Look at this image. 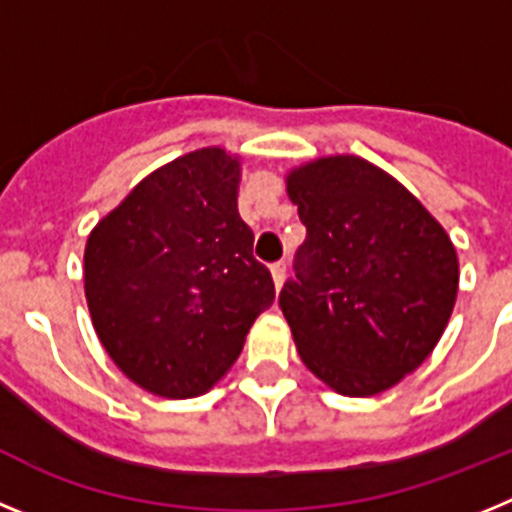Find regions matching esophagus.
I'll use <instances>...</instances> for the list:
<instances>
[{
  "label": "esophagus",
  "mask_w": 512,
  "mask_h": 512,
  "mask_svg": "<svg viewBox=\"0 0 512 512\" xmlns=\"http://www.w3.org/2000/svg\"><path fill=\"white\" fill-rule=\"evenodd\" d=\"M271 277H274V284H277V289L282 287L284 277H287V264H284V261H277V264H271Z\"/></svg>",
  "instance_id": "34e87169"
}]
</instances>
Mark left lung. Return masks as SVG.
Instances as JSON below:
<instances>
[{"mask_svg": "<svg viewBox=\"0 0 512 512\" xmlns=\"http://www.w3.org/2000/svg\"><path fill=\"white\" fill-rule=\"evenodd\" d=\"M307 235L279 307L315 377L348 397L415 372L449 323L459 261L408 189L356 156L320 158L287 179Z\"/></svg>", "mask_w": 512, "mask_h": 512, "instance_id": "8db88e82", "label": "left lung"}]
</instances>
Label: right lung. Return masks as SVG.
Returning a JSON list of instances; mask_svg holds the SVG:
<instances>
[{"label":"right lung","instance_id":"add662e5","mask_svg":"<svg viewBox=\"0 0 512 512\" xmlns=\"http://www.w3.org/2000/svg\"><path fill=\"white\" fill-rule=\"evenodd\" d=\"M235 197L238 161L202 148L146 176L89 235L94 330L120 372L153 395H205L274 302Z\"/></svg>","mask_w":512,"mask_h":512}]
</instances>
